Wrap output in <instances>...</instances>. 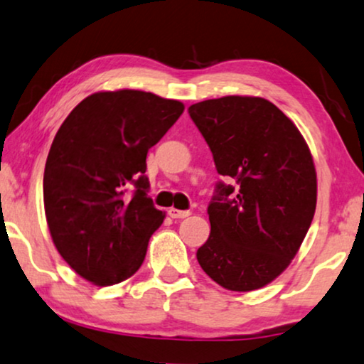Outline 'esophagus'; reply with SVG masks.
I'll return each mask as SVG.
<instances>
[{
  "label": "esophagus",
  "mask_w": 364,
  "mask_h": 364,
  "mask_svg": "<svg viewBox=\"0 0 364 364\" xmlns=\"http://www.w3.org/2000/svg\"><path fill=\"white\" fill-rule=\"evenodd\" d=\"M168 216L173 218V219H184V218L189 216V211H181V209L170 208V209H168Z\"/></svg>",
  "instance_id": "esophagus-1"
}]
</instances>
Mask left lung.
<instances>
[{"mask_svg":"<svg viewBox=\"0 0 364 364\" xmlns=\"http://www.w3.org/2000/svg\"><path fill=\"white\" fill-rule=\"evenodd\" d=\"M221 176L208 206L201 269L234 291L262 289L299 252L316 208V171L294 122L262 97L228 95L188 109Z\"/></svg>","mask_w":364,"mask_h":364,"instance_id":"8db88e82","label":"left lung"}]
</instances>
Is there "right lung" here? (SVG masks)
Returning a JSON list of instances; mask_svg holds the SVG:
<instances>
[{"mask_svg":"<svg viewBox=\"0 0 364 364\" xmlns=\"http://www.w3.org/2000/svg\"><path fill=\"white\" fill-rule=\"evenodd\" d=\"M183 110L151 92H97L55 133L44 168L46 219L63 259L94 285L124 282L145 260L165 219L146 194V153Z\"/></svg>","mask_w":364,"mask_h":364,"instance_id":"1","label":"right lung"}]
</instances>
